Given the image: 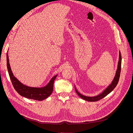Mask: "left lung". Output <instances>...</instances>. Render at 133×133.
<instances>
[{
  "label": "left lung",
  "mask_w": 133,
  "mask_h": 133,
  "mask_svg": "<svg viewBox=\"0 0 133 133\" xmlns=\"http://www.w3.org/2000/svg\"><path fill=\"white\" fill-rule=\"evenodd\" d=\"M121 61H122L121 55L120 52L119 51V58H118V64H117V69L116 71L115 75L114 76V79L112 80V81H111V82L110 83V84H109L105 89H103V90H102V92H101L100 94H99L97 95H95V96H88L83 95V94H81L80 92H79L78 91V90L76 89V87L75 86V91H76V93H77V94L82 99L86 100L87 101H89V102L97 101L100 100V99L103 98V97H104L106 96H107L110 92L113 91V89L116 86L117 83L118 82V80H119L120 72H121Z\"/></svg>",
  "instance_id": "8db88e82"
}]
</instances>
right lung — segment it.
Returning a JSON list of instances; mask_svg holds the SVG:
<instances>
[{"instance_id":"add662e5","label":"right lung","mask_w":133,"mask_h":133,"mask_svg":"<svg viewBox=\"0 0 133 133\" xmlns=\"http://www.w3.org/2000/svg\"><path fill=\"white\" fill-rule=\"evenodd\" d=\"M6 57L7 67H8L10 79L14 88L21 96L26 97L27 99L43 101L51 95L53 92L54 81L58 76V74L52 77L47 84L44 87H33L27 86L24 85L14 76L9 63L8 53H7Z\"/></svg>"}]
</instances>
